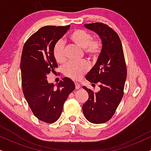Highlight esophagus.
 <instances>
[{
  "label": "esophagus",
  "mask_w": 151,
  "mask_h": 151,
  "mask_svg": "<svg viewBox=\"0 0 151 151\" xmlns=\"http://www.w3.org/2000/svg\"><path fill=\"white\" fill-rule=\"evenodd\" d=\"M75 86L76 89H79L81 86H80V84L79 83H78V82H75Z\"/></svg>",
  "instance_id": "34e87169"
}]
</instances>
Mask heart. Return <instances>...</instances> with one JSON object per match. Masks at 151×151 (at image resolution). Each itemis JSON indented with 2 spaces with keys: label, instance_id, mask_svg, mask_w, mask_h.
<instances>
[{
  "label": "heart",
  "instance_id": "b5f03b06",
  "mask_svg": "<svg viewBox=\"0 0 151 151\" xmlns=\"http://www.w3.org/2000/svg\"><path fill=\"white\" fill-rule=\"evenodd\" d=\"M69 39L71 42L80 49H84L86 56L96 59L102 50V42L98 39H93L91 34L83 29H76L70 34ZM53 55L58 63L65 62V45L62 41H57L53 45ZM88 64L85 61L69 63L63 67V71L66 77L73 80H78L88 71Z\"/></svg>",
  "mask_w": 151,
  "mask_h": 151
}]
</instances>
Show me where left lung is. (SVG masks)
<instances>
[{
  "mask_svg": "<svg viewBox=\"0 0 151 151\" xmlns=\"http://www.w3.org/2000/svg\"><path fill=\"white\" fill-rule=\"evenodd\" d=\"M84 27L100 36L102 47L96 65L86 76L91 83H98L100 90L94 93L83 86L88 99L82 111L90 122L102 124L113 117L123 98L127 65L121 40L113 29L102 22L85 24Z\"/></svg>",
  "mask_w": 151,
  "mask_h": 151,
  "instance_id": "obj_1",
  "label": "left lung"
}]
</instances>
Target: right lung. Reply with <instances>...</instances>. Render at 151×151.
I'll list each match as a JSON object with an SVG mask.
<instances>
[{"mask_svg":"<svg viewBox=\"0 0 151 151\" xmlns=\"http://www.w3.org/2000/svg\"><path fill=\"white\" fill-rule=\"evenodd\" d=\"M67 26H45L32 35L24 43L20 60L22 87L34 115L46 123L58 120L69 95L75 89L71 79L64 78L57 88L49 83L47 75L58 67L53 47L69 29Z\"/></svg>","mask_w":151,"mask_h":151,"instance_id":"add662e5","label":"right lung"}]
</instances>
